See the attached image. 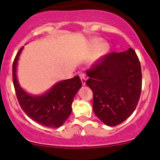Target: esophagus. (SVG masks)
Instances as JSON below:
<instances>
[{
    "instance_id": "obj_1",
    "label": "esophagus",
    "mask_w": 160,
    "mask_h": 160,
    "mask_svg": "<svg viewBox=\"0 0 160 160\" xmlns=\"http://www.w3.org/2000/svg\"><path fill=\"white\" fill-rule=\"evenodd\" d=\"M80 80H81V82H82V84L83 85H86V80H87V79H86L85 76H84L83 74H80Z\"/></svg>"
}]
</instances>
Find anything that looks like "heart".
I'll return each instance as SVG.
<instances>
[{
    "mask_svg": "<svg viewBox=\"0 0 160 160\" xmlns=\"http://www.w3.org/2000/svg\"><path fill=\"white\" fill-rule=\"evenodd\" d=\"M99 43H100L99 40H96V41L94 42V45H98ZM108 45H107L106 44H103V45H102V46L99 48V51H98L97 57L100 58V57H102V55H104V54H106L107 52H108Z\"/></svg>",
    "mask_w": 160,
    "mask_h": 160,
    "instance_id": "b5f03b06",
    "label": "heart"
}]
</instances>
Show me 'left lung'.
I'll use <instances>...</instances> for the list:
<instances>
[{"mask_svg":"<svg viewBox=\"0 0 160 160\" xmlns=\"http://www.w3.org/2000/svg\"><path fill=\"white\" fill-rule=\"evenodd\" d=\"M87 74L86 84L93 92L92 109L102 122L116 126L131 116L142 88L141 67L134 49L106 54Z\"/></svg>","mask_w":160,"mask_h":160,"instance_id":"left-lung-1","label":"left lung"}]
</instances>
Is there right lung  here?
<instances>
[{
	"label": "right lung",
	"mask_w": 160,
	"mask_h": 160,
	"mask_svg": "<svg viewBox=\"0 0 160 160\" xmlns=\"http://www.w3.org/2000/svg\"><path fill=\"white\" fill-rule=\"evenodd\" d=\"M22 47L13 63V81L20 106L26 115L38 124L48 128H59L65 122L72 111L73 97L82 87L79 76L54 84L41 96H31L21 88L17 77V66Z\"/></svg>",
	"instance_id": "1"
}]
</instances>
